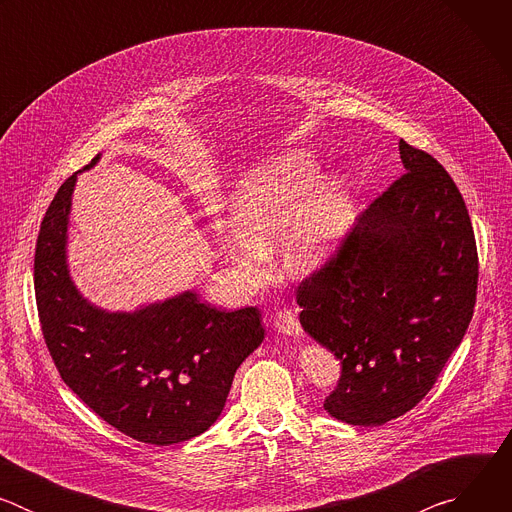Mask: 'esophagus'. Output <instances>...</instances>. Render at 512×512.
Returning <instances> with one entry per match:
<instances>
[{
	"mask_svg": "<svg viewBox=\"0 0 512 512\" xmlns=\"http://www.w3.org/2000/svg\"><path fill=\"white\" fill-rule=\"evenodd\" d=\"M275 328H277V332H281L285 336H302V326H300L296 314L291 310H281L275 316Z\"/></svg>",
	"mask_w": 512,
	"mask_h": 512,
	"instance_id": "1",
	"label": "esophagus"
}]
</instances>
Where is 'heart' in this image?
I'll return each instance as SVG.
<instances>
[{"label": "heart", "instance_id": "heart-1", "mask_svg": "<svg viewBox=\"0 0 512 512\" xmlns=\"http://www.w3.org/2000/svg\"><path fill=\"white\" fill-rule=\"evenodd\" d=\"M316 158L287 150L253 168L235 188V231L218 235L225 259L251 287L267 279L265 257L281 245V263L294 275L316 271L342 239L354 206L344 176H318Z\"/></svg>", "mask_w": 512, "mask_h": 512}]
</instances>
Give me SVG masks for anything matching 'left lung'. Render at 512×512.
<instances>
[{"label":"left lung","instance_id":"8db88e82","mask_svg":"<svg viewBox=\"0 0 512 512\" xmlns=\"http://www.w3.org/2000/svg\"><path fill=\"white\" fill-rule=\"evenodd\" d=\"M407 174L298 287L302 328L342 364L324 409L383 425L413 409L474 314L478 253L464 198L429 154L399 141Z\"/></svg>","mask_w":512,"mask_h":512}]
</instances>
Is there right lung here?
Wrapping results in <instances>:
<instances>
[{
  "instance_id": "1",
  "label": "right lung",
  "mask_w": 512,
  "mask_h": 512,
  "mask_svg": "<svg viewBox=\"0 0 512 512\" xmlns=\"http://www.w3.org/2000/svg\"><path fill=\"white\" fill-rule=\"evenodd\" d=\"M75 184L72 174L58 188L36 243L34 289L50 356L62 381L121 433L154 446L186 442L221 417L237 369L265 338L261 314L216 310L192 289L133 312L91 304L66 261Z\"/></svg>"
}]
</instances>
